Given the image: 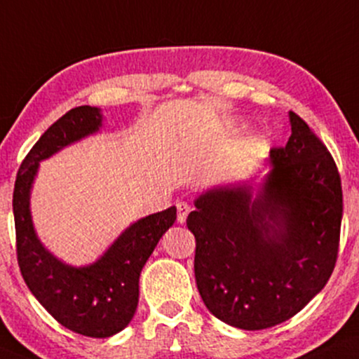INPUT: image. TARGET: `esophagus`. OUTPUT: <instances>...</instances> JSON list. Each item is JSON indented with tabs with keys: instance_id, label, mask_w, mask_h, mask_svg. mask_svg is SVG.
Instances as JSON below:
<instances>
[{
	"instance_id": "34e87169",
	"label": "esophagus",
	"mask_w": 359,
	"mask_h": 359,
	"mask_svg": "<svg viewBox=\"0 0 359 359\" xmlns=\"http://www.w3.org/2000/svg\"><path fill=\"white\" fill-rule=\"evenodd\" d=\"M176 210H178V221L180 223H184V221H187V216L189 215V211H191V208H189L188 203L180 201L178 205H176Z\"/></svg>"
}]
</instances>
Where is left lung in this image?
Returning <instances> with one entry per match:
<instances>
[{"label":"left lung","mask_w":359,"mask_h":359,"mask_svg":"<svg viewBox=\"0 0 359 359\" xmlns=\"http://www.w3.org/2000/svg\"><path fill=\"white\" fill-rule=\"evenodd\" d=\"M273 148L271 171L250 183L208 189L194 200V276L210 313L241 330L293 318L328 283L338 258L341 178L331 153L298 114Z\"/></svg>","instance_id":"8db88e82"}]
</instances>
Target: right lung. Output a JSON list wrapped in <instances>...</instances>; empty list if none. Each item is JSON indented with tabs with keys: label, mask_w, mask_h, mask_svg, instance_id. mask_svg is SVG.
Wrapping results in <instances>:
<instances>
[{
	"label": "right lung",
	"mask_w": 359,
	"mask_h": 359,
	"mask_svg": "<svg viewBox=\"0 0 359 359\" xmlns=\"http://www.w3.org/2000/svg\"><path fill=\"white\" fill-rule=\"evenodd\" d=\"M101 121L103 114L93 106L63 114L26 154L13 191L16 255L25 283L60 325L90 338H109L130 325L138 306L141 269L176 219L175 206L138 219L90 266H69L41 245L29 213L39 161L100 131Z\"/></svg>",
	"instance_id": "add662e5"
}]
</instances>
